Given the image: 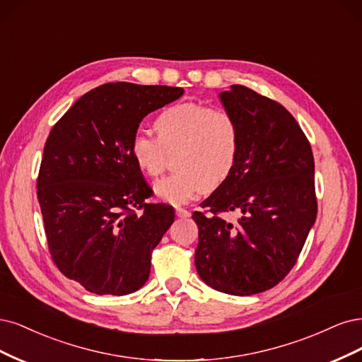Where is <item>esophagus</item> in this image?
Returning a JSON list of instances; mask_svg holds the SVG:
<instances>
[{"label": "esophagus", "mask_w": 362, "mask_h": 362, "mask_svg": "<svg viewBox=\"0 0 362 362\" xmlns=\"http://www.w3.org/2000/svg\"><path fill=\"white\" fill-rule=\"evenodd\" d=\"M176 215H177L179 218H189V216H191V212L186 211V209H183V207H176Z\"/></svg>", "instance_id": "esophagus-1"}]
</instances>
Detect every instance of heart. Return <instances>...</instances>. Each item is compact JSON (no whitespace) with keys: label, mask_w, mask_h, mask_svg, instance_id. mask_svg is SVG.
<instances>
[{"label":"heart","mask_w":362,"mask_h":362,"mask_svg":"<svg viewBox=\"0 0 362 362\" xmlns=\"http://www.w3.org/2000/svg\"><path fill=\"white\" fill-rule=\"evenodd\" d=\"M156 138L136 132L131 156L136 168L155 177L167 165V155L177 170L155 183V195L171 204L188 203L202 192L224 185L235 171L240 132L233 115L197 102L171 105L155 123Z\"/></svg>","instance_id":"1"}]
</instances>
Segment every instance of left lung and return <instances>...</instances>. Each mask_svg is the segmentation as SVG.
Listing matches in <instances>:
<instances>
[{
    "label": "left lung",
    "mask_w": 362,
    "mask_h": 362,
    "mask_svg": "<svg viewBox=\"0 0 362 362\" xmlns=\"http://www.w3.org/2000/svg\"><path fill=\"white\" fill-rule=\"evenodd\" d=\"M219 99L236 120L235 171L194 212L195 267L203 281L250 296L276 286L295 266L317 215L314 158L300 126L283 105L243 86ZM240 215L230 223L219 213Z\"/></svg>",
    "instance_id": "left-lung-1"
}]
</instances>
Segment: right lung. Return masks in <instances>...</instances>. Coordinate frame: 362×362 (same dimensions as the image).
Wrapping results in <instances>:
<instances>
[{
  "mask_svg": "<svg viewBox=\"0 0 362 362\" xmlns=\"http://www.w3.org/2000/svg\"><path fill=\"white\" fill-rule=\"evenodd\" d=\"M182 95L180 87L103 84L81 96L46 139L37 198L51 257L91 293L122 296L148 279L174 209L146 203L153 191L131 139L147 114Z\"/></svg>",
  "mask_w": 362,
  "mask_h": 362,
  "instance_id": "1",
  "label": "right lung"
}]
</instances>
